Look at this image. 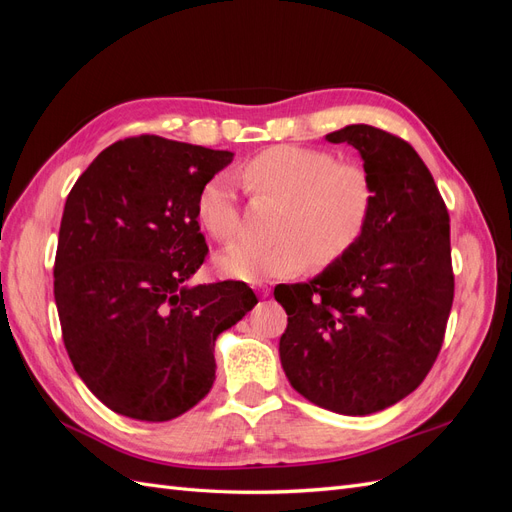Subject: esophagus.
<instances>
[{"label":"esophagus","mask_w":512,"mask_h":512,"mask_svg":"<svg viewBox=\"0 0 512 512\" xmlns=\"http://www.w3.org/2000/svg\"><path fill=\"white\" fill-rule=\"evenodd\" d=\"M258 292L262 294V297H269V294H271V288H269V286H262V284H260V286H258Z\"/></svg>","instance_id":"34e87169"}]
</instances>
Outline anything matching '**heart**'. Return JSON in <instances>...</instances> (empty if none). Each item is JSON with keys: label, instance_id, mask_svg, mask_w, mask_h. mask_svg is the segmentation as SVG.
I'll return each instance as SVG.
<instances>
[{"label": "heart", "instance_id": "1", "mask_svg": "<svg viewBox=\"0 0 512 512\" xmlns=\"http://www.w3.org/2000/svg\"><path fill=\"white\" fill-rule=\"evenodd\" d=\"M241 181L258 196L286 203L275 243L239 241L215 258L218 271L241 282L294 277L312 260L327 269L361 243L376 209V185L369 170L339 162L333 151L299 145L271 147L245 162ZM196 218L209 235L230 241L241 222L235 177L218 173L196 196Z\"/></svg>", "mask_w": 512, "mask_h": 512}]
</instances>
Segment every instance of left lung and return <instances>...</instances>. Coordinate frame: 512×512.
Segmentation results:
<instances>
[{"label":"left lung","instance_id":"obj_1","mask_svg":"<svg viewBox=\"0 0 512 512\" xmlns=\"http://www.w3.org/2000/svg\"><path fill=\"white\" fill-rule=\"evenodd\" d=\"M359 149L376 185L361 243L303 284H277L282 367L312 404L346 416L389 408L425 380L453 307L448 211L410 143L365 123L327 134Z\"/></svg>","mask_w":512,"mask_h":512}]
</instances>
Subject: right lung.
I'll list each match as a JSON object with an SVG mask.
<instances>
[{
	"label": "right lung",
	"instance_id": "1",
	"mask_svg": "<svg viewBox=\"0 0 512 512\" xmlns=\"http://www.w3.org/2000/svg\"><path fill=\"white\" fill-rule=\"evenodd\" d=\"M232 156L132 136L68 194L53 269L61 337L117 414L162 423L194 408L215 380V339L258 303L245 282L188 286L209 252L196 196Z\"/></svg>",
	"mask_w": 512,
	"mask_h": 512
}]
</instances>
